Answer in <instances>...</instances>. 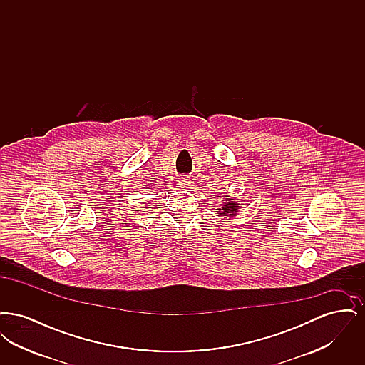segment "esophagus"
<instances>
[{"mask_svg": "<svg viewBox=\"0 0 365 365\" xmlns=\"http://www.w3.org/2000/svg\"><path fill=\"white\" fill-rule=\"evenodd\" d=\"M179 185H182V187H187L190 185V179L187 176H182L179 178Z\"/></svg>", "mask_w": 365, "mask_h": 365, "instance_id": "1", "label": "esophagus"}]
</instances>
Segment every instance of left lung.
Listing matches in <instances>:
<instances>
[{
    "instance_id": "left-lung-1",
    "label": "left lung",
    "mask_w": 365,
    "mask_h": 365,
    "mask_svg": "<svg viewBox=\"0 0 365 365\" xmlns=\"http://www.w3.org/2000/svg\"><path fill=\"white\" fill-rule=\"evenodd\" d=\"M238 209H240L238 201H234L232 198H226L225 204H222V208L217 209V212L225 217H232L237 215Z\"/></svg>"
}]
</instances>
